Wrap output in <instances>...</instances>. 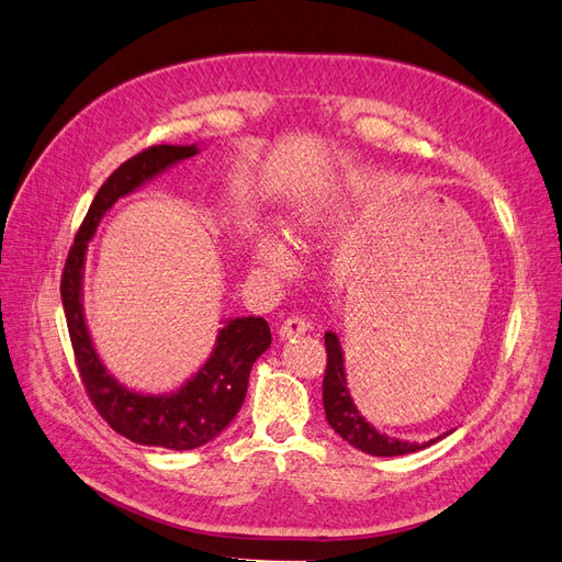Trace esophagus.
<instances>
[{
    "label": "esophagus",
    "mask_w": 562,
    "mask_h": 562,
    "mask_svg": "<svg viewBox=\"0 0 562 562\" xmlns=\"http://www.w3.org/2000/svg\"><path fill=\"white\" fill-rule=\"evenodd\" d=\"M307 329H311V322H307V319H305V317H301V315H292V317H286V319L282 322V327H280V338H282V340H286V338H296V336L305 334Z\"/></svg>",
    "instance_id": "34e87169"
}]
</instances>
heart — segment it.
<instances>
[{"label": "heart", "mask_w": 562, "mask_h": 562, "mask_svg": "<svg viewBox=\"0 0 562 562\" xmlns=\"http://www.w3.org/2000/svg\"><path fill=\"white\" fill-rule=\"evenodd\" d=\"M255 255H257L259 266L266 270H284L289 266V257H286L284 247L273 238H261L257 243Z\"/></svg>", "instance_id": "heart-1"}]
</instances>
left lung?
I'll list each match as a JSON object with an SVG mask.
<instances>
[{
    "instance_id": "left-lung-1",
    "label": "left lung",
    "mask_w": 562,
    "mask_h": 562,
    "mask_svg": "<svg viewBox=\"0 0 562 562\" xmlns=\"http://www.w3.org/2000/svg\"><path fill=\"white\" fill-rule=\"evenodd\" d=\"M324 348H327V369H324V380H322L324 413H327V423L334 427V431H338L350 446L369 452V456L394 458V456H406V452L427 448L434 441L441 439L437 437L420 446V443L390 439L385 434L375 431L364 418H361L357 406L352 404V396L346 383V367H342V350L338 346L336 334L327 331V336H324Z\"/></svg>"
}]
</instances>
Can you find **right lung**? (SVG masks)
Masks as SVG:
<instances>
[{
	"instance_id": "right-lung-1",
	"label": "right lung",
	"mask_w": 562,
	"mask_h": 562,
	"mask_svg": "<svg viewBox=\"0 0 562 562\" xmlns=\"http://www.w3.org/2000/svg\"><path fill=\"white\" fill-rule=\"evenodd\" d=\"M195 154V147L158 144V147L144 149L119 166L90 203L75 235V245L69 247L60 278V296L71 350H75V361L90 404L121 437L139 446L170 450H191L212 441L238 415L247 394L251 364L270 346L268 322L263 317L231 319L220 331V340H216L207 364L182 390L166 396L137 394L121 387L104 371L93 350L81 311V268L86 243L93 238L102 214L121 195L131 193L172 162Z\"/></svg>"
}]
</instances>
